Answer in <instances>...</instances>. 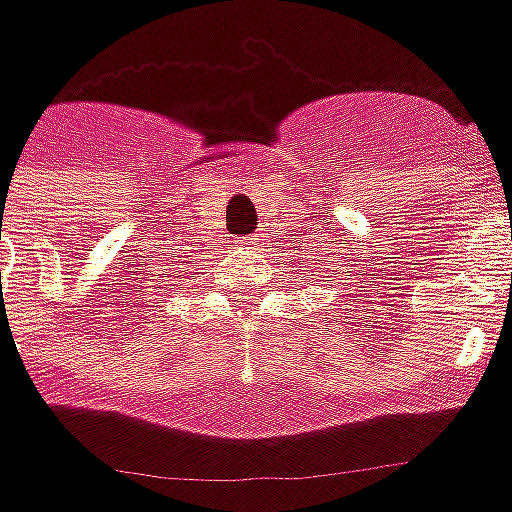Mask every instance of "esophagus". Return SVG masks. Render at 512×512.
Here are the masks:
<instances>
[{"instance_id": "esophagus-1", "label": "esophagus", "mask_w": 512, "mask_h": 512, "mask_svg": "<svg viewBox=\"0 0 512 512\" xmlns=\"http://www.w3.org/2000/svg\"><path fill=\"white\" fill-rule=\"evenodd\" d=\"M263 241H266V238H263V233H255V235H249V244L260 246V244H263Z\"/></svg>"}]
</instances>
